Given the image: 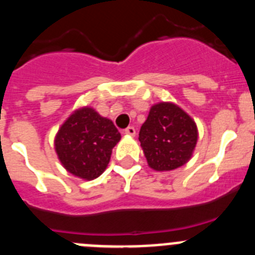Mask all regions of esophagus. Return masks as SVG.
I'll return each instance as SVG.
<instances>
[{
	"label": "esophagus",
	"instance_id": "34e87169",
	"mask_svg": "<svg viewBox=\"0 0 255 255\" xmlns=\"http://www.w3.org/2000/svg\"><path fill=\"white\" fill-rule=\"evenodd\" d=\"M124 134L129 135V136H135L136 131H135V129L132 128V126H129V128H126V129L124 130Z\"/></svg>",
	"mask_w": 255,
	"mask_h": 255
}]
</instances>
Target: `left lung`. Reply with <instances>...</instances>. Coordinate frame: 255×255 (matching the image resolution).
<instances>
[{
  "mask_svg": "<svg viewBox=\"0 0 255 255\" xmlns=\"http://www.w3.org/2000/svg\"><path fill=\"white\" fill-rule=\"evenodd\" d=\"M198 136V126L193 117L172 102L153 105L139 131L148 166L159 172L176 170L188 163Z\"/></svg>",
  "mask_w": 255,
  "mask_h": 255,
  "instance_id": "8db88e82",
  "label": "left lung"
}]
</instances>
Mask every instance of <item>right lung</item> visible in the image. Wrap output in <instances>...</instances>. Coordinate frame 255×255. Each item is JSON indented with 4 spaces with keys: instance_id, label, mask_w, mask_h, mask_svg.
<instances>
[{
    "instance_id": "right-lung-1",
    "label": "right lung",
    "mask_w": 255,
    "mask_h": 255,
    "mask_svg": "<svg viewBox=\"0 0 255 255\" xmlns=\"http://www.w3.org/2000/svg\"><path fill=\"white\" fill-rule=\"evenodd\" d=\"M121 139L114 123L93 107L76 108L55 135V150L65 170L79 179H97L107 168Z\"/></svg>"
}]
</instances>
